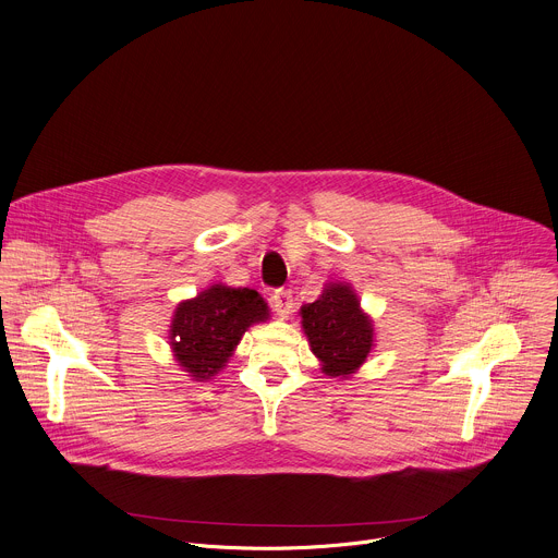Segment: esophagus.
Instances as JSON below:
<instances>
[{
  "instance_id": "1",
  "label": "esophagus",
  "mask_w": 558,
  "mask_h": 558,
  "mask_svg": "<svg viewBox=\"0 0 558 558\" xmlns=\"http://www.w3.org/2000/svg\"><path fill=\"white\" fill-rule=\"evenodd\" d=\"M272 307L279 316H288L294 307V299H292V290L288 288H279L272 292Z\"/></svg>"
}]
</instances>
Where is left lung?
Returning <instances> with one entry per match:
<instances>
[{"label":"left lung","mask_w":558,"mask_h":558,"mask_svg":"<svg viewBox=\"0 0 558 558\" xmlns=\"http://www.w3.org/2000/svg\"><path fill=\"white\" fill-rule=\"evenodd\" d=\"M301 316L310 348L327 376L354 374L365 363L374 329L350 286L329 283L314 303L301 307Z\"/></svg>","instance_id":"1"}]
</instances>
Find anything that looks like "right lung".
I'll list each match as a JSON object with an SVG mask.
<instances>
[{
	"label": "right lung",
	"mask_w": 558,
	"mask_h": 558,
	"mask_svg": "<svg viewBox=\"0 0 558 558\" xmlns=\"http://www.w3.org/2000/svg\"><path fill=\"white\" fill-rule=\"evenodd\" d=\"M264 318H268V305L259 292L213 286L178 305L171 348L180 367L195 380H206L225 367L244 331Z\"/></svg>",
	"instance_id": "1"
}]
</instances>
